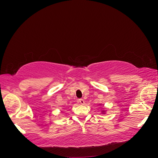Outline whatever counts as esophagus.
I'll list each match as a JSON object with an SVG mask.
<instances>
[{"instance_id":"34e87169","label":"esophagus","mask_w":158,"mask_h":158,"mask_svg":"<svg viewBox=\"0 0 158 158\" xmlns=\"http://www.w3.org/2000/svg\"><path fill=\"white\" fill-rule=\"evenodd\" d=\"M78 102L79 103H80V104H82V105H84V103H85L84 100L83 99H79L78 100Z\"/></svg>"}]
</instances>
